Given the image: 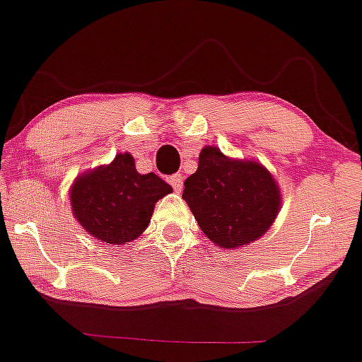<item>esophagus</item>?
<instances>
[{
  "label": "esophagus",
  "instance_id": "obj_1",
  "mask_svg": "<svg viewBox=\"0 0 362 362\" xmlns=\"http://www.w3.org/2000/svg\"><path fill=\"white\" fill-rule=\"evenodd\" d=\"M168 184L173 187L175 192H182V189H184V177H182V173H173L172 177H168Z\"/></svg>",
  "mask_w": 362,
  "mask_h": 362
}]
</instances>
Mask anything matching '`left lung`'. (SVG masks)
Wrapping results in <instances>:
<instances>
[{
  "label": "left lung",
  "instance_id": "obj_1",
  "mask_svg": "<svg viewBox=\"0 0 362 362\" xmlns=\"http://www.w3.org/2000/svg\"><path fill=\"white\" fill-rule=\"evenodd\" d=\"M184 187L182 197L199 228L228 250L263 236L280 209V190L267 168L230 160L214 146L202 148L197 172Z\"/></svg>",
  "mask_w": 362,
  "mask_h": 362
}]
</instances>
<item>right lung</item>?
<instances>
[{"mask_svg":"<svg viewBox=\"0 0 362 362\" xmlns=\"http://www.w3.org/2000/svg\"><path fill=\"white\" fill-rule=\"evenodd\" d=\"M172 187L155 173L136 172L129 153H119L106 167L74 182V216L90 236L110 245H128L148 228L156 200Z\"/></svg>","mask_w":362,"mask_h":362,"instance_id":"1","label":"right lung"}]
</instances>
